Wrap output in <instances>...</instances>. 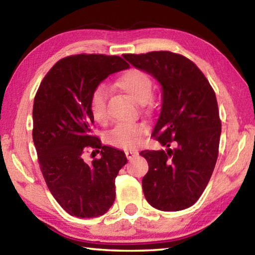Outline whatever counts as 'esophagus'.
I'll use <instances>...</instances> for the list:
<instances>
[{"label":"esophagus","instance_id":"34e87169","mask_svg":"<svg viewBox=\"0 0 255 255\" xmlns=\"http://www.w3.org/2000/svg\"><path fill=\"white\" fill-rule=\"evenodd\" d=\"M125 153H126V156H127L128 159L135 157V156H137V155H138V153L136 152V150H131V149L130 150H126V152H125Z\"/></svg>","mask_w":255,"mask_h":255}]
</instances>
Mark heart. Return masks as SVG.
Segmentation results:
<instances>
[{
	"label": "heart",
	"mask_w": 255,
	"mask_h": 255,
	"mask_svg": "<svg viewBox=\"0 0 255 255\" xmlns=\"http://www.w3.org/2000/svg\"><path fill=\"white\" fill-rule=\"evenodd\" d=\"M119 89L128 93L138 103L147 102L153 90V82L148 74L140 70H129L116 82ZM107 90L103 85L94 89L90 101V109L96 122L103 124L107 120ZM148 128L139 123H123L108 133V143L122 148H133L140 145Z\"/></svg>",
	"instance_id": "b5f03b06"
}]
</instances>
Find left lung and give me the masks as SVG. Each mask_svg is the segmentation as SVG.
Listing matches in <instances>:
<instances>
[{"label":"left lung","instance_id":"1","mask_svg":"<svg viewBox=\"0 0 255 255\" xmlns=\"http://www.w3.org/2000/svg\"><path fill=\"white\" fill-rule=\"evenodd\" d=\"M124 58L152 75L162 91L152 135L165 149L139 153L148 163L144 196L158 210L189 208L206 189L218 156L222 124L214 90L196 64L179 54L162 50Z\"/></svg>","mask_w":255,"mask_h":255}]
</instances>
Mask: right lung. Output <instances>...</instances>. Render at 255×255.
<instances>
[{
    "instance_id": "1",
    "label": "right lung",
    "mask_w": 255,
    "mask_h": 255,
    "mask_svg": "<svg viewBox=\"0 0 255 255\" xmlns=\"http://www.w3.org/2000/svg\"><path fill=\"white\" fill-rule=\"evenodd\" d=\"M127 68L119 56H68L51 67L34 97L32 138L40 170L51 195L71 216L99 217L115 201V179L127 157L92 136L90 101L102 81ZM89 148L102 149L91 164L83 158Z\"/></svg>"
}]
</instances>
